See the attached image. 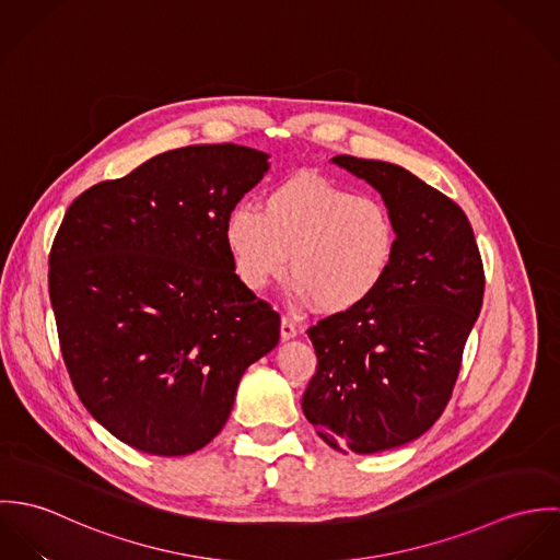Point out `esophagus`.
<instances>
[{"label":"esophagus","mask_w":560,"mask_h":560,"mask_svg":"<svg viewBox=\"0 0 560 560\" xmlns=\"http://www.w3.org/2000/svg\"><path fill=\"white\" fill-rule=\"evenodd\" d=\"M280 336H282V340H289V338L298 336L295 323L291 319H287V317H282V323H280Z\"/></svg>","instance_id":"esophagus-1"}]
</instances>
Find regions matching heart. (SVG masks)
I'll return each instance as SVG.
<instances>
[{"instance_id": "heart-1", "label": "heart", "mask_w": 560, "mask_h": 560, "mask_svg": "<svg viewBox=\"0 0 560 560\" xmlns=\"http://www.w3.org/2000/svg\"><path fill=\"white\" fill-rule=\"evenodd\" d=\"M224 237L241 282L262 291L289 273L323 313L366 304L388 280L399 245L390 207L317 174H300L262 202V213L240 205Z\"/></svg>"}]
</instances>
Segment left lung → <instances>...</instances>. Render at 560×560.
Listing matches in <instances>:
<instances>
[{"label":"left lung","mask_w":560,"mask_h":560,"mask_svg":"<svg viewBox=\"0 0 560 560\" xmlns=\"http://www.w3.org/2000/svg\"><path fill=\"white\" fill-rule=\"evenodd\" d=\"M331 161L382 194L399 245L366 304L308 327L319 364L302 409L327 446L371 455L420 438L442 416L482 306L485 271L455 200L395 163Z\"/></svg>","instance_id":"left-lung-1"}]
</instances>
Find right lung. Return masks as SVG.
Here are the masks:
<instances>
[{"label": "right lung", "mask_w": 560, "mask_h": 560, "mask_svg": "<svg viewBox=\"0 0 560 560\" xmlns=\"http://www.w3.org/2000/svg\"><path fill=\"white\" fill-rule=\"evenodd\" d=\"M269 170L237 144L167 151L78 196L49 254L65 364L85 409L160 457L207 446L280 315L235 273L224 226Z\"/></svg>", "instance_id": "add662e5"}]
</instances>
